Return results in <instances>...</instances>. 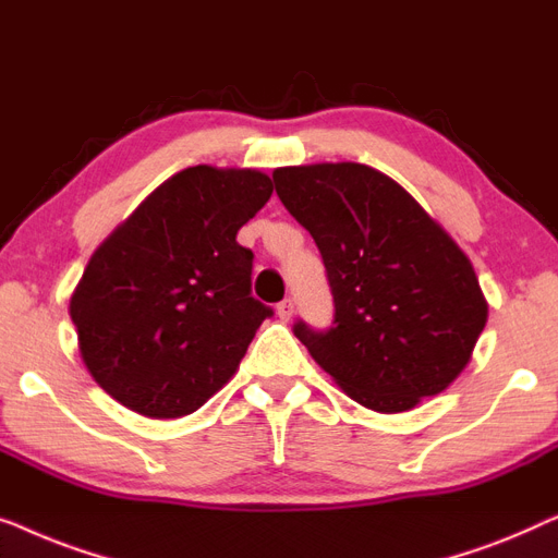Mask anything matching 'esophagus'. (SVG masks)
Instances as JSON below:
<instances>
[{
  "instance_id": "1",
  "label": "esophagus",
  "mask_w": 558,
  "mask_h": 558,
  "mask_svg": "<svg viewBox=\"0 0 558 558\" xmlns=\"http://www.w3.org/2000/svg\"><path fill=\"white\" fill-rule=\"evenodd\" d=\"M293 316H295V303L290 301V298H286V301L278 303V318L280 320H286V324H288V320Z\"/></svg>"
}]
</instances>
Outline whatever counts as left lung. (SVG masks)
<instances>
[{"label":"left lung","instance_id":"1","mask_svg":"<svg viewBox=\"0 0 558 558\" xmlns=\"http://www.w3.org/2000/svg\"><path fill=\"white\" fill-rule=\"evenodd\" d=\"M272 179L331 282L333 326L293 328L313 361L381 414L414 410L450 387L488 320L473 263L450 232L366 163L280 167Z\"/></svg>","mask_w":558,"mask_h":558}]
</instances>
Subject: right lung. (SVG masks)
I'll use <instances>...</instances> for the list:
<instances>
[{
  "mask_svg": "<svg viewBox=\"0 0 558 558\" xmlns=\"http://www.w3.org/2000/svg\"><path fill=\"white\" fill-rule=\"evenodd\" d=\"M272 194L257 169L190 167L156 186L85 265L70 295L77 351L131 412H197L240 368L268 305L238 242Z\"/></svg>",
  "mask_w": 558,
  "mask_h": 558,
  "instance_id": "1",
  "label": "right lung"
}]
</instances>
